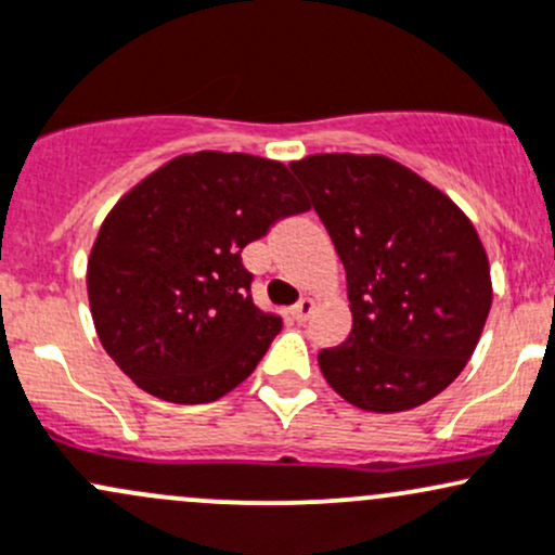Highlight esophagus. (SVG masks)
<instances>
[{"label":"esophagus","mask_w":555,"mask_h":555,"mask_svg":"<svg viewBox=\"0 0 555 555\" xmlns=\"http://www.w3.org/2000/svg\"><path fill=\"white\" fill-rule=\"evenodd\" d=\"M311 311H313V300H311V297H302L297 306L289 308V319H293V322H297V324H302L308 317H311Z\"/></svg>","instance_id":"1"}]
</instances>
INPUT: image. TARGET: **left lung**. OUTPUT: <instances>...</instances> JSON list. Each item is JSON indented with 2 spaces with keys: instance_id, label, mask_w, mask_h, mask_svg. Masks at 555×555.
<instances>
[{
  "instance_id": "1",
  "label": "left lung",
  "mask_w": 555,
  "mask_h": 555,
  "mask_svg": "<svg viewBox=\"0 0 555 555\" xmlns=\"http://www.w3.org/2000/svg\"><path fill=\"white\" fill-rule=\"evenodd\" d=\"M289 170L346 268L353 326L319 353L326 383L366 412L425 404L468 364L492 306L474 223L388 156L313 154Z\"/></svg>"
}]
</instances>
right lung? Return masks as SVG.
I'll return each mask as SVG.
<instances>
[{
    "label": "right lung",
    "instance_id": "obj_1",
    "mask_svg": "<svg viewBox=\"0 0 555 555\" xmlns=\"http://www.w3.org/2000/svg\"><path fill=\"white\" fill-rule=\"evenodd\" d=\"M308 207L282 162L249 154H183L140 180L87 260L92 322L116 366L172 404H209L247 380L282 319L253 302L242 249Z\"/></svg>",
    "mask_w": 555,
    "mask_h": 555
}]
</instances>
